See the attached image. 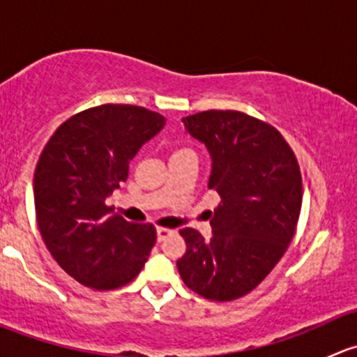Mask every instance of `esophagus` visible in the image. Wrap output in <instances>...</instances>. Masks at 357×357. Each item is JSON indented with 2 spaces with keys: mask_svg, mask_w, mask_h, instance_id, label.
Returning a JSON list of instances; mask_svg holds the SVG:
<instances>
[{
  "mask_svg": "<svg viewBox=\"0 0 357 357\" xmlns=\"http://www.w3.org/2000/svg\"><path fill=\"white\" fill-rule=\"evenodd\" d=\"M174 233V229H169V228H157V240L158 242H164L165 238H169V236Z\"/></svg>",
  "mask_w": 357,
  "mask_h": 357,
  "instance_id": "esophagus-1",
  "label": "esophagus"
}]
</instances>
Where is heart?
Wrapping results in <instances>:
<instances>
[{"label":"heart","instance_id":"obj_1","mask_svg":"<svg viewBox=\"0 0 357 357\" xmlns=\"http://www.w3.org/2000/svg\"><path fill=\"white\" fill-rule=\"evenodd\" d=\"M186 152H193V150H190V149H178L174 153H186Z\"/></svg>","mask_w":357,"mask_h":357}]
</instances>
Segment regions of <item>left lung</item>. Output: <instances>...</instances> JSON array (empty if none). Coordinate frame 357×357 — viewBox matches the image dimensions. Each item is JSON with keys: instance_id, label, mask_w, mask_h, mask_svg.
<instances>
[{"instance_id": "obj_1", "label": "left lung", "mask_w": 357, "mask_h": 357, "mask_svg": "<svg viewBox=\"0 0 357 357\" xmlns=\"http://www.w3.org/2000/svg\"><path fill=\"white\" fill-rule=\"evenodd\" d=\"M212 158L208 188L221 204L212 236L183 228V282L211 301H235L273 271L289 248L302 205L297 157L271 124L238 110H207L183 119Z\"/></svg>"}]
</instances>
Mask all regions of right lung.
I'll return each instance as SVG.
<instances>
[{
    "instance_id": "1",
    "label": "right lung",
    "mask_w": 357,
    "mask_h": 357,
    "mask_svg": "<svg viewBox=\"0 0 357 357\" xmlns=\"http://www.w3.org/2000/svg\"><path fill=\"white\" fill-rule=\"evenodd\" d=\"M164 124L157 112L107 103L72 115L43 149L34 172L38 228L53 259L81 285H128L155 245L152 225L112 214L105 200Z\"/></svg>"
}]
</instances>
